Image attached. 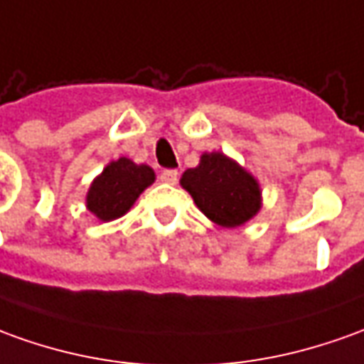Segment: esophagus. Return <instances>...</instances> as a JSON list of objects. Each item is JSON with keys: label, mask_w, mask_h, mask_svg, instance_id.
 <instances>
[{"label": "esophagus", "mask_w": 364, "mask_h": 364, "mask_svg": "<svg viewBox=\"0 0 364 364\" xmlns=\"http://www.w3.org/2000/svg\"><path fill=\"white\" fill-rule=\"evenodd\" d=\"M160 180H162L164 184H176L178 170H164V172L160 174Z\"/></svg>", "instance_id": "34e87169"}]
</instances>
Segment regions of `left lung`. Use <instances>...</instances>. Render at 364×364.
<instances>
[{
  "instance_id": "8db88e82",
  "label": "left lung",
  "mask_w": 364,
  "mask_h": 364,
  "mask_svg": "<svg viewBox=\"0 0 364 364\" xmlns=\"http://www.w3.org/2000/svg\"><path fill=\"white\" fill-rule=\"evenodd\" d=\"M180 184L202 214L222 228L244 225L262 208L257 180L222 152H204L200 164L182 174Z\"/></svg>"
}]
</instances>
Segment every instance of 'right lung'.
<instances>
[{"label": "right lung", "mask_w": 364, "mask_h": 364, "mask_svg": "<svg viewBox=\"0 0 364 364\" xmlns=\"http://www.w3.org/2000/svg\"><path fill=\"white\" fill-rule=\"evenodd\" d=\"M154 178V170L146 164H134L124 156L112 160L92 180L87 192V208L102 222L117 220L129 212Z\"/></svg>", "instance_id": "add662e5"}]
</instances>
